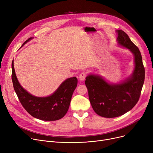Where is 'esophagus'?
<instances>
[{"mask_svg": "<svg viewBox=\"0 0 153 153\" xmlns=\"http://www.w3.org/2000/svg\"><path fill=\"white\" fill-rule=\"evenodd\" d=\"M85 77H86L85 73H84V72H82V73L79 75V79L80 81H84L85 79Z\"/></svg>", "mask_w": 153, "mask_h": 153, "instance_id": "esophagus-1", "label": "esophagus"}]
</instances>
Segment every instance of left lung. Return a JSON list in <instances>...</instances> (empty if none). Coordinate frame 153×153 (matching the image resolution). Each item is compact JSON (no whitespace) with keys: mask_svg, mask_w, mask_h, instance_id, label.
<instances>
[{"mask_svg":"<svg viewBox=\"0 0 153 153\" xmlns=\"http://www.w3.org/2000/svg\"><path fill=\"white\" fill-rule=\"evenodd\" d=\"M116 32L118 45L133 54L134 67L132 74L116 84L108 82L103 77L94 74L88 75L85 81L92 108L97 115L105 118L121 116L135 106L140 97L145 76L138 47L125 32L121 30Z\"/></svg>","mask_w":153,"mask_h":153,"instance_id":"1","label":"left lung"}]
</instances>
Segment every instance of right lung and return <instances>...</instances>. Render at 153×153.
I'll use <instances>...</instances> for the list:
<instances>
[{"label":"right lung","instance_id":"add662e5","mask_svg":"<svg viewBox=\"0 0 153 153\" xmlns=\"http://www.w3.org/2000/svg\"><path fill=\"white\" fill-rule=\"evenodd\" d=\"M33 38L31 37L28 39L22 46ZM12 70L14 90L22 106L29 114L44 121H55L66 114L72 94L77 84V79L76 77L66 79L51 95L47 97H36L27 92L19 83L15 74L13 60Z\"/></svg>","mask_w":153,"mask_h":153}]
</instances>
